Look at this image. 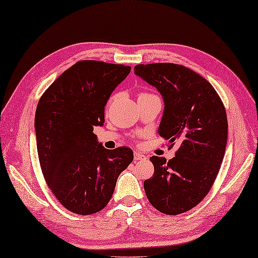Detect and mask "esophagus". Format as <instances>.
<instances>
[{
    "instance_id": "obj_1",
    "label": "esophagus",
    "mask_w": 258,
    "mask_h": 258,
    "mask_svg": "<svg viewBox=\"0 0 258 258\" xmlns=\"http://www.w3.org/2000/svg\"><path fill=\"white\" fill-rule=\"evenodd\" d=\"M134 158L135 160H141V159H145L146 156L144 154H141V152H138V151H135L134 154Z\"/></svg>"
}]
</instances>
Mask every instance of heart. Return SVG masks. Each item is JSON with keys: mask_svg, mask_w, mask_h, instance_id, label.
Returning <instances> with one entry per match:
<instances>
[{"mask_svg": "<svg viewBox=\"0 0 258 258\" xmlns=\"http://www.w3.org/2000/svg\"><path fill=\"white\" fill-rule=\"evenodd\" d=\"M147 96H154V94H150V93H146V92H144V93H140L139 94V97H147ZM114 99V96H112L111 98H110V100H109V103L112 101V100Z\"/></svg>", "mask_w": 258, "mask_h": 258, "instance_id": "b5f03b06", "label": "heart"}]
</instances>
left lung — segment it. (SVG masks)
<instances>
[{"label":"left lung","instance_id":"obj_1","mask_svg":"<svg viewBox=\"0 0 258 258\" xmlns=\"http://www.w3.org/2000/svg\"><path fill=\"white\" fill-rule=\"evenodd\" d=\"M135 73L164 99L158 134L170 147L179 144L172 159L150 158L155 172L144 182L147 198L162 214H182L203 201L218 175L227 144L225 107L206 79L183 66L138 64Z\"/></svg>","mask_w":258,"mask_h":258}]
</instances>
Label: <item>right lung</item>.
<instances>
[{"label": "right lung", "mask_w": 258, "mask_h": 258, "mask_svg": "<svg viewBox=\"0 0 258 258\" xmlns=\"http://www.w3.org/2000/svg\"><path fill=\"white\" fill-rule=\"evenodd\" d=\"M131 68L83 60L73 64L39 100L34 128L44 179L63 206L91 215L107 206L120 173L134 160L127 147L106 149L93 127L103 125L104 107Z\"/></svg>", "instance_id": "obj_1"}]
</instances>
